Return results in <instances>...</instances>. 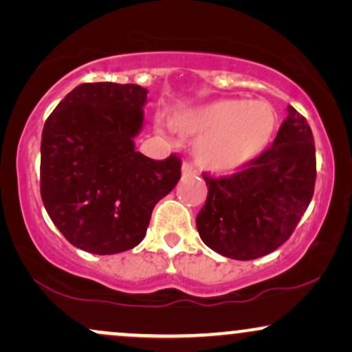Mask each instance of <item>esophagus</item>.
<instances>
[{
    "label": "esophagus",
    "instance_id": "34e87169",
    "mask_svg": "<svg viewBox=\"0 0 352 352\" xmlns=\"http://www.w3.org/2000/svg\"><path fill=\"white\" fill-rule=\"evenodd\" d=\"M195 173H197L195 168H193L188 162L182 164V177H192V175H195Z\"/></svg>",
    "mask_w": 352,
    "mask_h": 352
}]
</instances>
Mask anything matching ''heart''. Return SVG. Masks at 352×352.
Wrapping results in <instances>:
<instances>
[{"mask_svg":"<svg viewBox=\"0 0 352 352\" xmlns=\"http://www.w3.org/2000/svg\"><path fill=\"white\" fill-rule=\"evenodd\" d=\"M175 131L197 137L193 155L201 168L235 172L265 152L276 127V114L261 100L218 99L170 117Z\"/></svg>","mask_w":352,"mask_h":352,"instance_id":"b5f03b06","label":"heart"}]
</instances>
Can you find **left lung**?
Returning a JSON list of instances; mask_svg holds the SVG:
<instances>
[{
    "instance_id": "left-lung-1",
    "label": "left lung",
    "mask_w": 352,
    "mask_h": 352,
    "mask_svg": "<svg viewBox=\"0 0 352 352\" xmlns=\"http://www.w3.org/2000/svg\"><path fill=\"white\" fill-rule=\"evenodd\" d=\"M207 182L197 230L208 248L233 260H254L288 240L308 208L316 180L313 132L288 106L272 147L241 172Z\"/></svg>"
}]
</instances>
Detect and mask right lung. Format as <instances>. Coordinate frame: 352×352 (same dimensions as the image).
<instances>
[{
    "label": "right lung",
    "instance_id": "right-lung-1",
    "mask_svg": "<svg viewBox=\"0 0 352 352\" xmlns=\"http://www.w3.org/2000/svg\"><path fill=\"white\" fill-rule=\"evenodd\" d=\"M147 89L86 82L47 117L41 137L44 208L71 245L114 254L144 240L157 201L180 180V159L135 151Z\"/></svg>",
    "mask_w": 352,
    "mask_h": 352
}]
</instances>
